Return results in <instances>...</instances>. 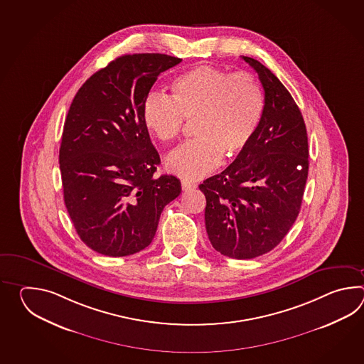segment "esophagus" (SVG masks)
Instances as JSON below:
<instances>
[{
	"label": "esophagus",
	"instance_id": "esophagus-1",
	"mask_svg": "<svg viewBox=\"0 0 364 364\" xmlns=\"http://www.w3.org/2000/svg\"><path fill=\"white\" fill-rule=\"evenodd\" d=\"M181 185H182V190L183 191H188V190H193V188H196V183H193V182H190V181H181Z\"/></svg>",
	"mask_w": 364,
	"mask_h": 364
}]
</instances>
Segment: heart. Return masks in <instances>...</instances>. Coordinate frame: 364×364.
Segmentation results:
<instances>
[{
	"label": "heart",
	"mask_w": 364,
	"mask_h": 364,
	"mask_svg": "<svg viewBox=\"0 0 364 364\" xmlns=\"http://www.w3.org/2000/svg\"><path fill=\"white\" fill-rule=\"evenodd\" d=\"M263 110V92L251 74H229L203 65L176 77L169 97L148 93L141 104V121L163 143L178 136L183 119L193 121L196 139L173 151L165 165L181 178L198 179L213 171L221 157L232 160L247 147Z\"/></svg>",
	"instance_id": "obj_1"
}]
</instances>
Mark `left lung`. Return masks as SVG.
I'll return each instance as SVG.
<instances>
[{"instance_id":"left-lung-1","label":"left lung","mask_w":364,"mask_h":364,"mask_svg":"<svg viewBox=\"0 0 364 364\" xmlns=\"http://www.w3.org/2000/svg\"><path fill=\"white\" fill-rule=\"evenodd\" d=\"M242 60L263 85V117L247 147L199 188L213 248L232 259H254L276 247L299 215L309 139L302 113L279 77L251 57Z\"/></svg>"}]
</instances>
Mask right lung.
<instances>
[{
  "mask_svg": "<svg viewBox=\"0 0 364 364\" xmlns=\"http://www.w3.org/2000/svg\"><path fill=\"white\" fill-rule=\"evenodd\" d=\"M181 61L121 55L88 77L70 105L60 148L63 200L80 240L101 255L149 246L164 207L181 193L177 177L154 176L160 156L141 121L157 77Z\"/></svg>",
  "mask_w": 364,
  "mask_h": 364,
  "instance_id": "obj_1",
  "label": "right lung"
}]
</instances>
